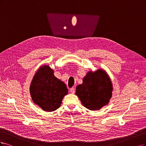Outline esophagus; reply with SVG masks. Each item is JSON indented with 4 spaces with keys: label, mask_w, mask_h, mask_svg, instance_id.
Masks as SVG:
<instances>
[{
    "label": "esophagus",
    "mask_w": 146,
    "mask_h": 146,
    "mask_svg": "<svg viewBox=\"0 0 146 146\" xmlns=\"http://www.w3.org/2000/svg\"><path fill=\"white\" fill-rule=\"evenodd\" d=\"M70 92H71L72 93H74V92H75V90H74V88H71L70 89Z\"/></svg>",
    "instance_id": "obj_1"
}]
</instances>
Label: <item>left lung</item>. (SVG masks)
I'll return each instance as SVG.
<instances>
[{"mask_svg":"<svg viewBox=\"0 0 146 146\" xmlns=\"http://www.w3.org/2000/svg\"><path fill=\"white\" fill-rule=\"evenodd\" d=\"M112 84L102 70L88 72L83 82L76 88V95L82 105L90 110L100 109L108 104L112 95Z\"/></svg>","mask_w":146,"mask_h":146,"instance_id":"obj_1","label":"left lung"}]
</instances>
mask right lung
Wrapping results in <instances>:
<instances>
[{"instance_id":"obj_1","label":"right lung","mask_w":146,"mask_h":146,"mask_svg":"<svg viewBox=\"0 0 146 146\" xmlns=\"http://www.w3.org/2000/svg\"><path fill=\"white\" fill-rule=\"evenodd\" d=\"M53 70L47 65L41 67L37 72L30 86L33 101L45 111L58 109L62 99L68 93L65 84L56 78Z\"/></svg>"}]
</instances>
